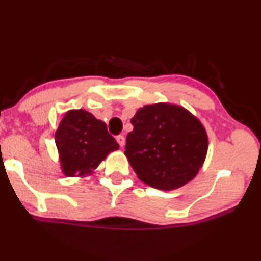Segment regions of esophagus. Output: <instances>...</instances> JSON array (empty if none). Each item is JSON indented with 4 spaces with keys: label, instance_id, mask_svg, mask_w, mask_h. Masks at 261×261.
Segmentation results:
<instances>
[{
    "label": "esophagus",
    "instance_id": "obj_1",
    "mask_svg": "<svg viewBox=\"0 0 261 261\" xmlns=\"http://www.w3.org/2000/svg\"><path fill=\"white\" fill-rule=\"evenodd\" d=\"M116 141H118V143L120 145V147H124V146H125V137L122 136V135H119V136L116 137Z\"/></svg>",
    "mask_w": 261,
    "mask_h": 261
}]
</instances>
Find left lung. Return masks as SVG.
<instances>
[{
    "mask_svg": "<svg viewBox=\"0 0 261 261\" xmlns=\"http://www.w3.org/2000/svg\"><path fill=\"white\" fill-rule=\"evenodd\" d=\"M126 137L125 155L137 178L160 190H175L202 168L208 137L202 122L184 107L170 103L140 108Z\"/></svg>",
    "mask_w": 261,
    "mask_h": 261,
    "instance_id": "1",
    "label": "left lung"
}]
</instances>
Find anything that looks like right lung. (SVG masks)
<instances>
[{
  "label": "right lung",
  "instance_id": "add662e5",
  "mask_svg": "<svg viewBox=\"0 0 261 261\" xmlns=\"http://www.w3.org/2000/svg\"><path fill=\"white\" fill-rule=\"evenodd\" d=\"M55 143L62 174L72 178L91 175L108 154L119 149L106 122L85 109L65 113L55 133Z\"/></svg>",
  "mask_w": 261,
  "mask_h": 261
}]
</instances>
